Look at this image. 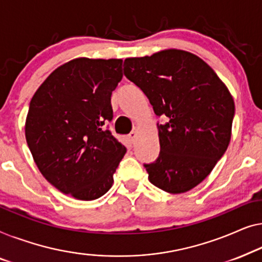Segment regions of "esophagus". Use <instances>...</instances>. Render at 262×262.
<instances>
[{"instance_id":"1","label":"esophagus","mask_w":262,"mask_h":262,"mask_svg":"<svg viewBox=\"0 0 262 262\" xmlns=\"http://www.w3.org/2000/svg\"><path fill=\"white\" fill-rule=\"evenodd\" d=\"M128 136H129L130 141L134 142V141H135V138H136V132H135V130H132V132L129 133V135H128Z\"/></svg>"}]
</instances>
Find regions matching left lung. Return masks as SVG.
I'll use <instances>...</instances> for the list:
<instances>
[{
    "mask_svg": "<svg viewBox=\"0 0 262 262\" xmlns=\"http://www.w3.org/2000/svg\"><path fill=\"white\" fill-rule=\"evenodd\" d=\"M124 76L149 99L158 116L160 153L145 164L149 182L168 193L186 192L210 174L230 142L233 96L200 57L182 50L127 58Z\"/></svg>",
    "mask_w": 262,
    "mask_h": 262,
    "instance_id": "8db88e82",
    "label": "left lung"
}]
</instances>
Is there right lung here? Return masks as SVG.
Instances as JSON below:
<instances>
[{"instance_id":"1","label":"right lung","mask_w":262,"mask_h":262,"mask_svg":"<svg viewBox=\"0 0 262 262\" xmlns=\"http://www.w3.org/2000/svg\"><path fill=\"white\" fill-rule=\"evenodd\" d=\"M121 59L77 58L47 77L29 103L25 134L41 174L60 192L93 201L112 187L126 147L108 129Z\"/></svg>"}]
</instances>
